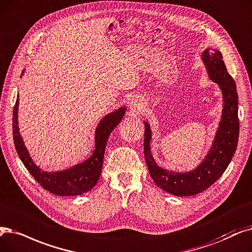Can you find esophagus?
Returning a JSON list of instances; mask_svg holds the SVG:
<instances>
[{"label":"esophagus","instance_id":"esophagus-1","mask_svg":"<svg viewBox=\"0 0 252 252\" xmlns=\"http://www.w3.org/2000/svg\"><path fill=\"white\" fill-rule=\"evenodd\" d=\"M132 106H133L134 111H136V112H139V111L142 110V105H141V103L138 102V101H134V102L132 103Z\"/></svg>","mask_w":252,"mask_h":252}]
</instances>
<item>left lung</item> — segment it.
<instances>
[{
    "instance_id": "1",
    "label": "left lung",
    "mask_w": 252,
    "mask_h": 252,
    "mask_svg": "<svg viewBox=\"0 0 252 252\" xmlns=\"http://www.w3.org/2000/svg\"><path fill=\"white\" fill-rule=\"evenodd\" d=\"M202 56L209 77L220 86L223 110L213 145L200 166L188 173H175L159 168L151 156V130L144 122V157L150 176L159 189L177 196L193 195L211 187L224 173L238 145L240 126L236 83L226 70L220 51L211 52L206 49Z\"/></svg>"
}]
</instances>
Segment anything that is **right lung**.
<instances>
[{
    "instance_id": "1",
    "label": "right lung",
    "mask_w": 252,
    "mask_h": 252,
    "mask_svg": "<svg viewBox=\"0 0 252 252\" xmlns=\"http://www.w3.org/2000/svg\"><path fill=\"white\" fill-rule=\"evenodd\" d=\"M18 96L13 109V140L19 158L24 162L30 174L41 187L57 195H78L90 191L99 180L102 172L104 153L107 141L112 130L122 120L126 107L106 115L95 130V149L92 157L79 165L61 172H44L37 167L30 158L29 152L18 130Z\"/></svg>"
}]
</instances>
